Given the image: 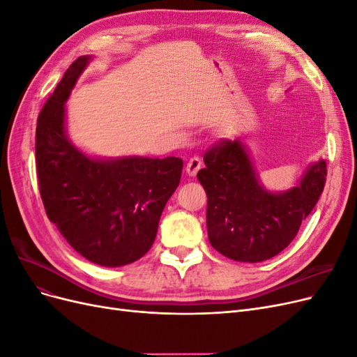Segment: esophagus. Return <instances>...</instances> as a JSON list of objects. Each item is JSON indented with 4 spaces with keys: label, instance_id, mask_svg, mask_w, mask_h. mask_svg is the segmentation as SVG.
<instances>
[{
    "label": "esophagus",
    "instance_id": "esophagus-1",
    "mask_svg": "<svg viewBox=\"0 0 357 357\" xmlns=\"http://www.w3.org/2000/svg\"><path fill=\"white\" fill-rule=\"evenodd\" d=\"M201 165H202V162L199 158H190L188 160V165H186V172L189 174V177H195Z\"/></svg>",
    "mask_w": 357,
    "mask_h": 357
}]
</instances>
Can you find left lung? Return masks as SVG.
<instances>
[{"label": "left lung", "instance_id": "1", "mask_svg": "<svg viewBox=\"0 0 357 357\" xmlns=\"http://www.w3.org/2000/svg\"><path fill=\"white\" fill-rule=\"evenodd\" d=\"M204 164L197 177L207 193L210 244L238 262H262L284 250L326 181V162L319 159L294 188L269 190L241 139H223L205 153Z\"/></svg>", "mask_w": 357, "mask_h": 357}]
</instances>
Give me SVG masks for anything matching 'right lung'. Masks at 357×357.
Returning a JSON list of instances; mask_svg holds the SVG:
<instances>
[{
  "label": "right lung",
  "instance_id": "right-lung-1",
  "mask_svg": "<svg viewBox=\"0 0 357 357\" xmlns=\"http://www.w3.org/2000/svg\"><path fill=\"white\" fill-rule=\"evenodd\" d=\"M92 56L75 59L37 121L40 195L52 223L75 252L101 266H123L152 247L160 214L176 192L180 158H96L67 134L71 91Z\"/></svg>",
  "mask_w": 357,
  "mask_h": 357
}]
</instances>
